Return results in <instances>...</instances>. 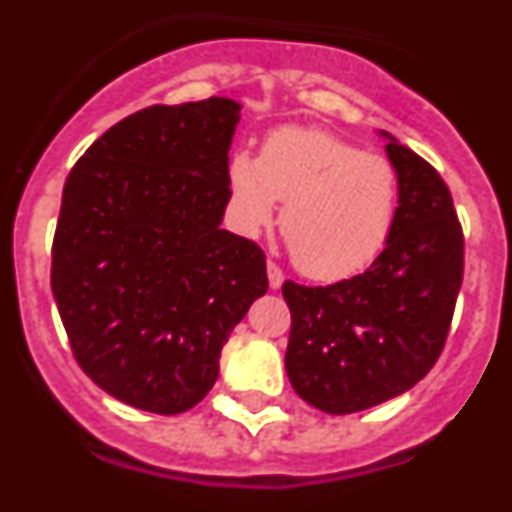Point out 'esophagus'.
<instances>
[{"label": "esophagus", "instance_id": "esophagus-1", "mask_svg": "<svg viewBox=\"0 0 512 512\" xmlns=\"http://www.w3.org/2000/svg\"><path fill=\"white\" fill-rule=\"evenodd\" d=\"M266 274H269V287H271V289H279V287H282L284 271L279 269V266L274 264V261H269V264H266Z\"/></svg>", "mask_w": 512, "mask_h": 512}]
</instances>
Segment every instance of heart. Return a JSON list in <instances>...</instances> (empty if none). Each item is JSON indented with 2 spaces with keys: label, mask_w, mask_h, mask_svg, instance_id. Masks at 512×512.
<instances>
[{
  "label": "heart",
  "mask_w": 512,
  "mask_h": 512,
  "mask_svg": "<svg viewBox=\"0 0 512 512\" xmlns=\"http://www.w3.org/2000/svg\"><path fill=\"white\" fill-rule=\"evenodd\" d=\"M235 215L246 230L274 220L295 264L312 279H343L377 259L392 233L400 176L390 158L318 128H279L261 156L238 151L228 166Z\"/></svg>",
  "instance_id": "1"
}]
</instances>
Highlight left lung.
Returning <instances> with one entry per match:
<instances>
[{
  "label": "left lung",
  "instance_id": "left-lung-1",
  "mask_svg": "<svg viewBox=\"0 0 512 512\" xmlns=\"http://www.w3.org/2000/svg\"><path fill=\"white\" fill-rule=\"evenodd\" d=\"M382 135L400 176L384 251L359 277L282 287L292 312L287 377L302 400L330 415L374 408L431 372L464 277V233L449 187L425 158Z\"/></svg>",
  "mask_w": 512,
  "mask_h": 512
}]
</instances>
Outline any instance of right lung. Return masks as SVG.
<instances>
[{"mask_svg":"<svg viewBox=\"0 0 512 512\" xmlns=\"http://www.w3.org/2000/svg\"><path fill=\"white\" fill-rule=\"evenodd\" d=\"M241 104H153L97 138L63 187L51 287L89 379L158 415L194 408L269 289L264 251L220 228Z\"/></svg>","mask_w":512,"mask_h":512,"instance_id":"obj_1","label":"right lung"}]
</instances>
